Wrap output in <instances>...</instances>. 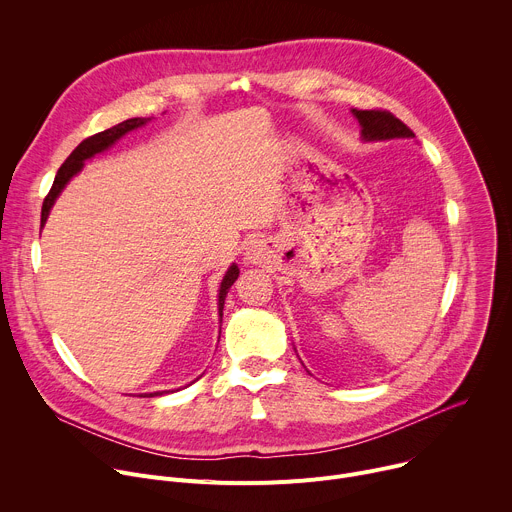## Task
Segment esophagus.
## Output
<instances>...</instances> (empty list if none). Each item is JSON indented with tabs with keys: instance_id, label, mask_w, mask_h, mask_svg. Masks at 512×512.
I'll list each match as a JSON object with an SVG mask.
<instances>
[{
	"instance_id": "1",
	"label": "esophagus",
	"mask_w": 512,
	"mask_h": 512,
	"mask_svg": "<svg viewBox=\"0 0 512 512\" xmlns=\"http://www.w3.org/2000/svg\"><path fill=\"white\" fill-rule=\"evenodd\" d=\"M255 257H259V253H257V247H249V249H247V259L255 261Z\"/></svg>"
}]
</instances>
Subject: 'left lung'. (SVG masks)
I'll return each mask as SVG.
<instances>
[{
	"label": "left lung",
	"instance_id": "obj_1",
	"mask_svg": "<svg viewBox=\"0 0 512 512\" xmlns=\"http://www.w3.org/2000/svg\"><path fill=\"white\" fill-rule=\"evenodd\" d=\"M354 117L360 123L362 139L379 141V139H395V137H415V133L397 119L391 111L383 109H352Z\"/></svg>",
	"mask_w": 512,
	"mask_h": 512
}]
</instances>
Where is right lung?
<instances>
[{
	"mask_svg": "<svg viewBox=\"0 0 512 512\" xmlns=\"http://www.w3.org/2000/svg\"><path fill=\"white\" fill-rule=\"evenodd\" d=\"M145 121H148V117H133V119H127V121H123V123H119V125H113L111 129H105V131H101V133H95V135L83 139V141L77 145V148L72 150V154L66 158V162L58 168L56 178H54V184H52L50 192H48L46 198H44V204H42V218H40L42 227H44V223H46L48 212H50L54 200L58 198V194L62 192V188L66 186V182H68L72 176L79 174V172L83 170L85 160L93 158V156L99 154V152H105L107 148H111V145H113L121 135H125V133L131 131V129L141 127ZM237 277H239V267H237V265H231L229 271H227V275H225L223 281H221V289H218V314H221V318H223V306H225V298H227V294H229V287L235 283ZM162 393H166V391H162ZM162 393H152L150 397H156V395H162Z\"/></svg>",
	"mask_w": 512,
	"mask_h": 512,
	"instance_id": "right-lung-1",
	"label": "right lung"
}]
</instances>
